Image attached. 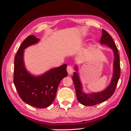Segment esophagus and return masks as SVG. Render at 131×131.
<instances>
[{
  "instance_id": "1",
  "label": "esophagus",
  "mask_w": 131,
  "mask_h": 131,
  "mask_svg": "<svg viewBox=\"0 0 131 131\" xmlns=\"http://www.w3.org/2000/svg\"><path fill=\"white\" fill-rule=\"evenodd\" d=\"M67 71L68 73H69V74H71V73H73V67L71 66H67Z\"/></svg>"
}]
</instances>
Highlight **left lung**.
<instances>
[{"label": "left lung", "mask_w": 131, "mask_h": 131, "mask_svg": "<svg viewBox=\"0 0 131 131\" xmlns=\"http://www.w3.org/2000/svg\"><path fill=\"white\" fill-rule=\"evenodd\" d=\"M100 42L101 44L107 45L113 50L114 54L113 76L110 85L104 91L98 93L86 94L82 92V84L80 83L78 74L77 72L74 73L72 78L75 89H76L77 98L80 104L86 106H91V105L98 104L110 98L115 91L120 76H121V66H120V59L118 49L116 47L115 43L114 42L113 39H112L108 32L104 29L102 30V36L100 39ZM75 70L77 71L76 67H75Z\"/></svg>", "instance_id": "8db88e82"}]
</instances>
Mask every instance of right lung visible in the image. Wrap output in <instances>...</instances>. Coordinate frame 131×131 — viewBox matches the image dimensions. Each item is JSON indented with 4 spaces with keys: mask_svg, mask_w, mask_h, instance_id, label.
Wrapping results in <instances>:
<instances>
[{
    "mask_svg": "<svg viewBox=\"0 0 131 131\" xmlns=\"http://www.w3.org/2000/svg\"><path fill=\"white\" fill-rule=\"evenodd\" d=\"M39 40L33 35L29 36L19 48L14 58V83L23 101L31 106L44 108L53 103L61 80L67 76V65L65 64L51 69L40 76L35 77L29 74L24 65V49Z\"/></svg>",
    "mask_w": 131,
    "mask_h": 131,
    "instance_id": "add662e5",
    "label": "right lung"
}]
</instances>
